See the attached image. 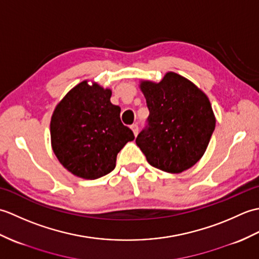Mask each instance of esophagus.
<instances>
[{
    "mask_svg": "<svg viewBox=\"0 0 259 259\" xmlns=\"http://www.w3.org/2000/svg\"><path fill=\"white\" fill-rule=\"evenodd\" d=\"M131 128V130L134 131V134H135V136H137L138 135V131H139V128H138V124H133L130 126Z\"/></svg>",
    "mask_w": 259,
    "mask_h": 259,
    "instance_id": "1",
    "label": "esophagus"
}]
</instances>
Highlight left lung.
Returning a JSON list of instances; mask_svg holds the SVG:
<instances>
[{
	"mask_svg": "<svg viewBox=\"0 0 259 259\" xmlns=\"http://www.w3.org/2000/svg\"><path fill=\"white\" fill-rule=\"evenodd\" d=\"M149 109L136 139L152 167L170 174L191 168L205 153L216 125L210 101L191 81L175 72L156 83L141 81Z\"/></svg>",
	"mask_w": 259,
	"mask_h": 259,
	"instance_id": "left-lung-1",
	"label": "left lung"
}]
</instances>
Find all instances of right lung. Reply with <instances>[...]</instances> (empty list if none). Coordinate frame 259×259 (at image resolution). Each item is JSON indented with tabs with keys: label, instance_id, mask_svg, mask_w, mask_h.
<instances>
[{
	"label": "right lung",
	"instance_id": "obj_1",
	"mask_svg": "<svg viewBox=\"0 0 259 259\" xmlns=\"http://www.w3.org/2000/svg\"><path fill=\"white\" fill-rule=\"evenodd\" d=\"M111 90L82 81L58 103L51 118L54 155L76 177L97 179L111 172L118 152L135 139L120 120Z\"/></svg>",
	"mask_w": 259,
	"mask_h": 259
}]
</instances>
